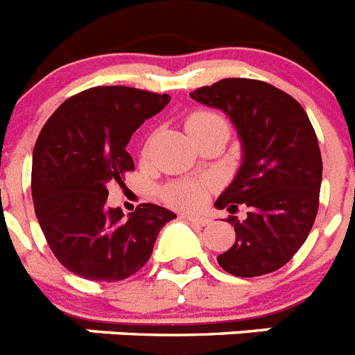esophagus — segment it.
Masks as SVG:
<instances>
[{
    "mask_svg": "<svg viewBox=\"0 0 355 355\" xmlns=\"http://www.w3.org/2000/svg\"><path fill=\"white\" fill-rule=\"evenodd\" d=\"M181 216H183L184 220L192 222V224H197V225H206L209 222L208 216L196 215V213H183V215H181Z\"/></svg>",
    "mask_w": 355,
    "mask_h": 355,
    "instance_id": "1",
    "label": "esophagus"
}]
</instances>
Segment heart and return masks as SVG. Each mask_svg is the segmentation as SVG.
<instances>
[{"instance_id": "1", "label": "heart", "mask_w": 355, "mask_h": 355, "mask_svg": "<svg viewBox=\"0 0 355 355\" xmlns=\"http://www.w3.org/2000/svg\"><path fill=\"white\" fill-rule=\"evenodd\" d=\"M208 124H225V122L220 115L213 114V112H205V110L193 112L187 119L188 133L196 128L208 126ZM206 196H208V183L200 180L175 181L163 190V199L167 200L168 205L183 209L200 206L206 200Z\"/></svg>"}]
</instances>
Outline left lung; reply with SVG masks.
<instances>
[{"instance_id": "obj_1", "label": "left lung", "mask_w": 355, "mask_h": 355, "mask_svg": "<svg viewBox=\"0 0 355 355\" xmlns=\"http://www.w3.org/2000/svg\"><path fill=\"white\" fill-rule=\"evenodd\" d=\"M200 105L222 110L238 133L241 163L215 206L231 215L236 241L216 256L238 277L279 270L302 247L318 213L322 155L302 106L270 83L225 78L190 94Z\"/></svg>"}]
</instances>
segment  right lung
Here are the masks:
<instances>
[{
    "label": "right lung",
    "mask_w": 355,
    "mask_h": 355,
    "mask_svg": "<svg viewBox=\"0 0 355 355\" xmlns=\"http://www.w3.org/2000/svg\"><path fill=\"white\" fill-rule=\"evenodd\" d=\"M168 94L131 87H94L69 97L40 131L31 163V196L56 259L90 281H122L153 254L159 229L175 218L162 206L140 205L124 216L108 208V184L135 171L131 135L159 114Z\"/></svg>",
    "instance_id": "right-lung-1"
}]
</instances>
